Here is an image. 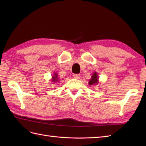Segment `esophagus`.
<instances>
[{
	"instance_id": "1",
	"label": "esophagus",
	"mask_w": 146,
	"mask_h": 146,
	"mask_svg": "<svg viewBox=\"0 0 146 146\" xmlns=\"http://www.w3.org/2000/svg\"><path fill=\"white\" fill-rule=\"evenodd\" d=\"M73 78H75L76 79H79L80 78V74H74Z\"/></svg>"
}]
</instances>
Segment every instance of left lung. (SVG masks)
Here are the masks:
<instances>
[{
    "instance_id": "left-lung-1",
    "label": "left lung",
    "mask_w": 146,
    "mask_h": 146,
    "mask_svg": "<svg viewBox=\"0 0 146 146\" xmlns=\"http://www.w3.org/2000/svg\"><path fill=\"white\" fill-rule=\"evenodd\" d=\"M98 75L97 72H95L94 75L92 76V78L89 81V85H97L98 83Z\"/></svg>"
}]
</instances>
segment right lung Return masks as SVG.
I'll list each match as a JSON object with an SVG mask.
<instances>
[{
    "label": "right lung",
    "instance_id": "obj_1",
    "mask_svg": "<svg viewBox=\"0 0 146 146\" xmlns=\"http://www.w3.org/2000/svg\"><path fill=\"white\" fill-rule=\"evenodd\" d=\"M51 81L52 83H56L58 82H59V79L58 77V74L57 73H54L53 76H52V80Z\"/></svg>",
    "mask_w": 146,
    "mask_h": 146
}]
</instances>
